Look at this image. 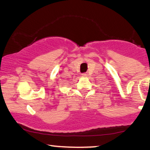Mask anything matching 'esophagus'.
<instances>
[{"mask_svg":"<svg viewBox=\"0 0 150 150\" xmlns=\"http://www.w3.org/2000/svg\"><path fill=\"white\" fill-rule=\"evenodd\" d=\"M87 76H88V74H87L86 73H83V74H82V76H83V77H86Z\"/></svg>","mask_w":150,"mask_h":150,"instance_id":"esophagus-1","label":"esophagus"}]
</instances>
